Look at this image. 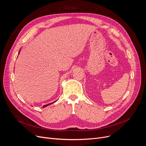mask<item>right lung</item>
<instances>
[{
	"label": "right lung",
	"mask_w": 146,
	"mask_h": 146,
	"mask_svg": "<svg viewBox=\"0 0 146 146\" xmlns=\"http://www.w3.org/2000/svg\"><path fill=\"white\" fill-rule=\"evenodd\" d=\"M19 52H20V50H19V53H18V54H19ZM56 101H55V102H56ZM55 102H52V103H50V104H47V105H44V106H43V107L42 108H45V107H46V106H48V105H51V104H53V103H54Z\"/></svg>",
	"instance_id": "1"
}]
</instances>
